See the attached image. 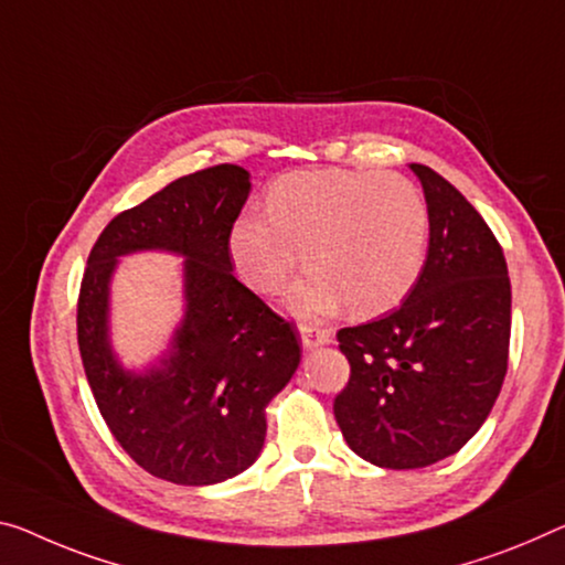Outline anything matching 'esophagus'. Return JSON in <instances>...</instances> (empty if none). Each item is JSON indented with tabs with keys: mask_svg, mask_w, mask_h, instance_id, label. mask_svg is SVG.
Returning <instances> with one entry per match:
<instances>
[{
	"mask_svg": "<svg viewBox=\"0 0 565 565\" xmlns=\"http://www.w3.org/2000/svg\"><path fill=\"white\" fill-rule=\"evenodd\" d=\"M300 343L302 349H316V345L331 343V331L318 326H300Z\"/></svg>",
	"mask_w": 565,
	"mask_h": 565,
	"instance_id": "1",
	"label": "esophagus"
}]
</instances>
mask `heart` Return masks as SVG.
Wrapping results in <instances>:
<instances>
[{"label": "heart", "mask_w": 565, "mask_h": 565, "mask_svg": "<svg viewBox=\"0 0 565 565\" xmlns=\"http://www.w3.org/2000/svg\"><path fill=\"white\" fill-rule=\"evenodd\" d=\"M227 247L237 273L263 295L288 285L302 253L310 273L288 300L300 316H328L343 302L355 316H379L419 282L429 210L396 173L292 171L273 181L267 214L247 212L232 224Z\"/></svg>", "instance_id": "obj_1"}]
</instances>
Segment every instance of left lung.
I'll return each instance as SVG.
<instances>
[{"label": "left lung", "instance_id": "left-lung-1", "mask_svg": "<svg viewBox=\"0 0 565 565\" xmlns=\"http://www.w3.org/2000/svg\"><path fill=\"white\" fill-rule=\"evenodd\" d=\"M429 210V249L402 308L341 328L351 363L333 414L355 455L416 470L462 449L508 371L510 277L500 242L445 177L412 163Z\"/></svg>", "mask_w": 565, "mask_h": 565}]
</instances>
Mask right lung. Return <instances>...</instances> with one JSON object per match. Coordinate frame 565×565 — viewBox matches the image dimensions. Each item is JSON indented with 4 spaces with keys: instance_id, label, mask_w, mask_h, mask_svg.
I'll return each instance as SVG.
<instances>
[{
    "instance_id": "right-lung-1",
    "label": "right lung",
    "mask_w": 565,
    "mask_h": 565,
    "mask_svg": "<svg viewBox=\"0 0 565 565\" xmlns=\"http://www.w3.org/2000/svg\"><path fill=\"white\" fill-rule=\"evenodd\" d=\"M249 196L234 163L181 177L100 232L77 298V345L95 404L138 467L177 484L245 472L265 445V406L292 379V323L232 273L230 230ZM141 248L184 254L188 312L170 353L143 374L115 361L107 290L117 257Z\"/></svg>"
}]
</instances>
